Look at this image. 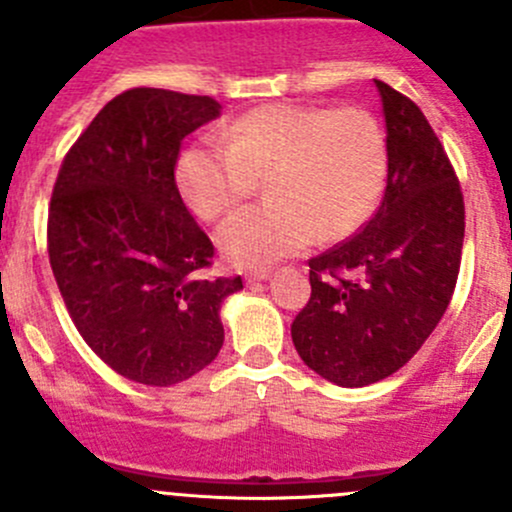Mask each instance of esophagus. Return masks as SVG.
<instances>
[{
	"mask_svg": "<svg viewBox=\"0 0 512 512\" xmlns=\"http://www.w3.org/2000/svg\"><path fill=\"white\" fill-rule=\"evenodd\" d=\"M270 275H272L270 270H252V272H247L245 280L250 282V285H252V282H262V280H267V277H270Z\"/></svg>",
	"mask_w": 512,
	"mask_h": 512,
	"instance_id": "obj_1",
	"label": "esophagus"
}]
</instances>
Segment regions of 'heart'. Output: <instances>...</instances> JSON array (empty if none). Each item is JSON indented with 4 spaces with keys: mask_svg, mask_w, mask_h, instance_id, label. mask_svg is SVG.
I'll return each instance as SVG.
<instances>
[{
    "mask_svg": "<svg viewBox=\"0 0 512 512\" xmlns=\"http://www.w3.org/2000/svg\"><path fill=\"white\" fill-rule=\"evenodd\" d=\"M386 165L384 128L364 108L270 103L185 148L175 183L198 218L218 220L262 178L267 200L227 218L218 247L232 265L265 267L317 235H352L379 203Z\"/></svg>",
    "mask_w": 512,
    "mask_h": 512,
    "instance_id": "heart-1",
    "label": "heart"
}]
</instances>
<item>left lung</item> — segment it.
<instances>
[{"mask_svg":"<svg viewBox=\"0 0 512 512\" xmlns=\"http://www.w3.org/2000/svg\"><path fill=\"white\" fill-rule=\"evenodd\" d=\"M386 118V190L361 232L309 260L312 297L294 317L304 364L369 386L423 347L456 289L466 208L456 170L411 98L376 81Z\"/></svg>","mask_w":512,"mask_h":512,"instance_id":"1","label":"left lung"}]
</instances>
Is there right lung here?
I'll return each instance as SVG.
<instances>
[{
    "instance_id": "add662e5",
    "label": "right lung",
    "mask_w": 512,
    "mask_h": 512,
    "mask_svg": "<svg viewBox=\"0 0 512 512\" xmlns=\"http://www.w3.org/2000/svg\"><path fill=\"white\" fill-rule=\"evenodd\" d=\"M210 96L123 91L61 163L49 262L76 329L126 379L173 386L223 347L220 304L240 277L205 280L215 247L175 185L180 143L220 116Z\"/></svg>"
}]
</instances>
